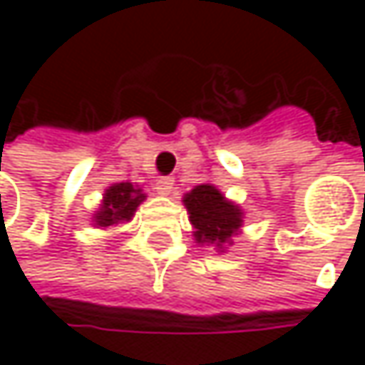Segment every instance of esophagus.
Segmentation results:
<instances>
[{
    "instance_id": "34e87169",
    "label": "esophagus",
    "mask_w": 365,
    "mask_h": 365,
    "mask_svg": "<svg viewBox=\"0 0 365 365\" xmlns=\"http://www.w3.org/2000/svg\"><path fill=\"white\" fill-rule=\"evenodd\" d=\"M173 185H175V180H173V178H158L156 183H154V190H156L158 194L167 196V194H171Z\"/></svg>"
}]
</instances>
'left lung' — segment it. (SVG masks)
<instances>
[{"mask_svg":"<svg viewBox=\"0 0 365 365\" xmlns=\"http://www.w3.org/2000/svg\"><path fill=\"white\" fill-rule=\"evenodd\" d=\"M183 205L187 207L194 239L198 243H215L220 247L241 228V209L228 202L224 194L209 183L196 185L185 194Z\"/></svg>","mask_w":365,"mask_h":365,"instance_id":"1","label":"left lung"}]
</instances>
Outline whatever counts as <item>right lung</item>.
I'll return each instance as SVG.
<instances>
[{"instance_id":"obj_1","label":"right lung","mask_w":365,"mask_h":365,"mask_svg":"<svg viewBox=\"0 0 365 365\" xmlns=\"http://www.w3.org/2000/svg\"><path fill=\"white\" fill-rule=\"evenodd\" d=\"M143 198V192L139 187H133V183H113L110 190H106L103 205L95 213L97 226H113L122 220L128 222Z\"/></svg>"}]
</instances>
